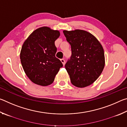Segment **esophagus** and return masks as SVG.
I'll list each match as a JSON object with an SVG mask.
<instances>
[{
    "label": "esophagus",
    "mask_w": 127,
    "mask_h": 127,
    "mask_svg": "<svg viewBox=\"0 0 127 127\" xmlns=\"http://www.w3.org/2000/svg\"><path fill=\"white\" fill-rule=\"evenodd\" d=\"M61 62H62V63H63V65H65V60H64V59H61Z\"/></svg>",
    "instance_id": "1"
}]
</instances>
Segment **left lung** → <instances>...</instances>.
<instances>
[{
  "label": "left lung",
  "mask_w": 127,
  "mask_h": 127,
  "mask_svg": "<svg viewBox=\"0 0 127 127\" xmlns=\"http://www.w3.org/2000/svg\"><path fill=\"white\" fill-rule=\"evenodd\" d=\"M71 46L72 55L65 67L72 85L85 87L93 83L105 66L104 49L94 35L81 30L63 31Z\"/></svg>",
  "instance_id": "1"
}]
</instances>
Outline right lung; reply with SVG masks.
Instances as JSON below:
<instances>
[{
  "label": "right lung",
  "mask_w": 127,
  "mask_h": 127,
  "mask_svg": "<svg viewBox=\"0 0 127 127\" xmlns=\"http://www.w3.org/2000/svg\"><path fill=\"white\" fill-rule=\"evenodd\" d=\"M59 36L58 30L42 27L35 30L23 43L20 53L21 64L26 74L35 84L51 85L63 66L55 57V41Z\"/></svg>",
  "instance_id": "obj_1"
}]
</instances>
